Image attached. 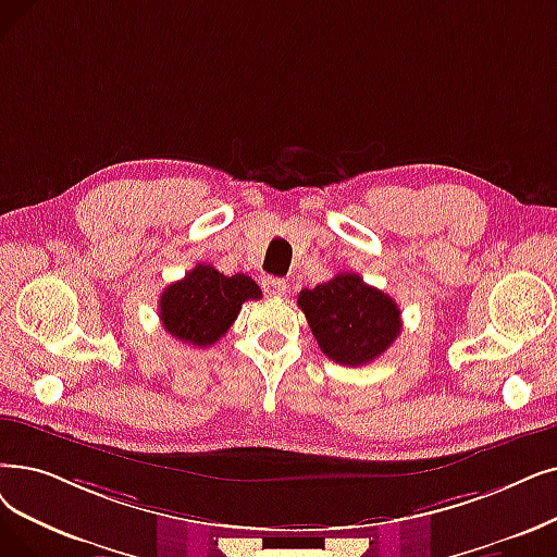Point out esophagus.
I'll use <instances>...</instances> for the list:
<instances>
[{
	"instance_id": "34e87169",
	"label": "esophagus",
	"mask_w": 557,
	"mask_h": 557,
	"mask_svg": "<svg viewBox=\"0 0 557 557\" xmlns=\"http://www.w3.org/2000/svg\"><path fill=\"white\" fill-rule=\"evenodd\" d=\"M261 286H263V292L269 294V296H273V298L286 296V288H288L282 277H271V275L261 280Z\"/></svg>"
}]
</instances>
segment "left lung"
Listing matches in <instances>:
<instances>
[{
    "label": "left lung",
    "instance_id": "1",
    "mask_svg": "<svg viewBox=\"0 0 557 557\" xmlns=\"http://www.w3.org/2000/svg\"><path fill=\"white\" fill-rule=\"evenodd\" d=\"M298 307L319 348L342 367L369 364L400 334V309L394 298L355 273L302 288Z\"/></svg>",
    "mask_w": 557,
    "mask_h": 557
}]
</instances>
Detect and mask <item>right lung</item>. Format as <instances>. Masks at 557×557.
<instances>
[{
    "label": "right lung",
    "instance_id": "obj_1",
    "mask_svg": "<svg viewBox=\"0 0 557 557\" xmlns=\"http://www.w3.org/2000/svg\"><path fill=\"white\" fill-rule=\"evenodd\" d=\"M259 298L261 288L252 277L244 273L227 277L209 263H198L184 280L165 286L159 319L182 344L207 348L232 327L240 305Z\"/></svg>",
    "mask_w": 557,
    "mask_h": 557
}]
</instances>
